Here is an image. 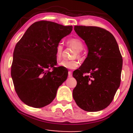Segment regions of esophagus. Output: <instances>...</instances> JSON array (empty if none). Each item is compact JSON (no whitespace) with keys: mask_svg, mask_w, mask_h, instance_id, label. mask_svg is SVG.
<instances>
[{"mask_svg":"<svg viewBox=\"0 0 133 133\" xmlns=\"http://www.w3.org/2000/svg\"><path fill=\"white\" fill-rule=\"evenodd\" d=\"M72 71H69L68 72V76H69V77H72Z\"/></svg>","mask_w":133,"mask_h":133,"instance_id":"34e87169","label":"esophagus"}]
</instances>
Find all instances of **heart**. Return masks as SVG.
Listing matches in <instances>:
<instances>
[{
  "mask_svg": "<svg viewBox=\"0 0 133 133\" xmlns=\"http://www.w3.org/2000/svg\"><path fill=\"white\" fill-rule=\"evenodd\" d=\"M67 45L76 49L73 57L81 58V51L84 49V45L83 42L80 39L77 37L70 38L67 41ZM62 51H63V46H62V44H57L56 47V52H55V55H56V58L57 59V60H59L61 59ZM59 65L62 68L68 69H74L78 67L79 61L77 59H73L71 61L63 60L59 62Z\"/></svg>",
  "mask_w": 133,
  "mask_h": 133,
  "instance_id": "obj_1",
  "label": "heart"
}]
</instances>
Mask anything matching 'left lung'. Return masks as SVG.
I'll use <instances>...</instances> for the list:
<instances>
[{"mask_svg": "<svg viewBox=\"0 0 133 133\" xmlns=\"http://www.w3.org/2000/svg\"><path fill=\"white\" fill-rule=\"evenodd\" d=\"M74 30L86 42L88 57L73 72L77 81L73 98L89 112L107 108L120 86L123 58L115 38L108 30L96 26L75 25Z\"/></svg>", "mask_w": 133, "mask_h": 133, "instance_id": "obj_1", "label": "left lung"}]
</instances>
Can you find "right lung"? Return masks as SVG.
I'll return each mask as SVG.
<instances>
[{"mask_svg":"<svg viewBox=\"0 0 133 133\" xmlns=\"http://www.w3.org/2000/svg\"><path fill=\"white\" fill-rule=\"evenodd\" d=\"M72 30V25L37 21L16 44L11 76L17 94L25 104L42 108L56 97L58 88L68 75L61 66L56 67V47Z\"/></svg>","mask_w":133,"mask_h":133,"instance_id":"add662e5","label":"right lung"}]
</instances>
